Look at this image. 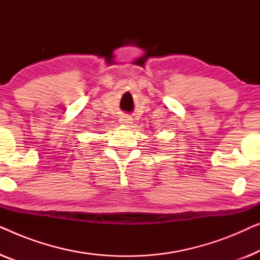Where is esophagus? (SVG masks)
I'll return each instance as SVG.
<instances>
[{
	"mask_svg": "<svg viewBox=\"0 0 260 260\" xmlns=\"http://www.w3.org/2000/svg\"><path fill=\"white\" fill-rule=\"evenodd\" d=\"M119 123L122 124V125H130V124H133V118H131V116L129 115H122L119 117Z\"/></svg>",
	"mask_w": 260,
	"mask_h": 260,
	"instance_id": "1",
	"label": "esophagus"
}]
</instances>
